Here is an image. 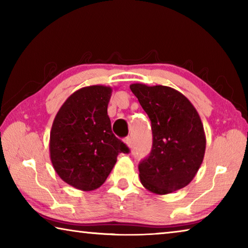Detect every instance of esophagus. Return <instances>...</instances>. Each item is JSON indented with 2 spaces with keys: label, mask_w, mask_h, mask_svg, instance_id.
I'll return each mask as SVG.
<instances>
[{
  "label": "esophagus",
  "mask_w": 248,
  "mask_h": 248,
  "mask_svg": "<svg viewBox=\"0 0 248 248\" xmlns=\"http://www.w3.org/2000/svg\"><path fill=\"white\" fill-rule=\"evenodd\" d=\"M124 142H125V144H127L129 148H132V144H133V142H132V139L130 137H128L127 139L124 140Z\"/></svg>",
  "instance_id": "34e87169"
}]
</instances>
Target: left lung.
<instances>
[{
  "label": "left lung",
  "instance_id": "left-lung-1",
  "mask_svg": "<svg viewBox=\"0 0 248 248\" xmlns=\"http://www.w3.org/2000/svg\"><path fill=\"white\" fill-rule=\"evenodd\" d=\"M152 125L153 143L139 164L141 184L153 194L166 195L186 187L203 161L205 136L196 108L169 86L131 84Z\"/></svg>",
  "mask_w": 248,
  "mask_h": 248
}]
</instances>
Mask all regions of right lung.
Returning <instances> with one entry per match:
<instances>
[{
  "mask_svg": "<svg viewBox=\"0 0 248 248\" xmlns=\"http://www.w3.org/2000/svg\"><path fill=\"white\" fill-rule=\"evenodd\" d=\"M111 87H83L59 109L50 132V158L60 178L77 189L102 186L119 153L129 148L111 131L107 107Z\"/></svg>",
  "mask_w": 248,
  "mask_h": 248,
  "instance_id": "add662e5",
  "label": "right lung"
}]
</instances>
